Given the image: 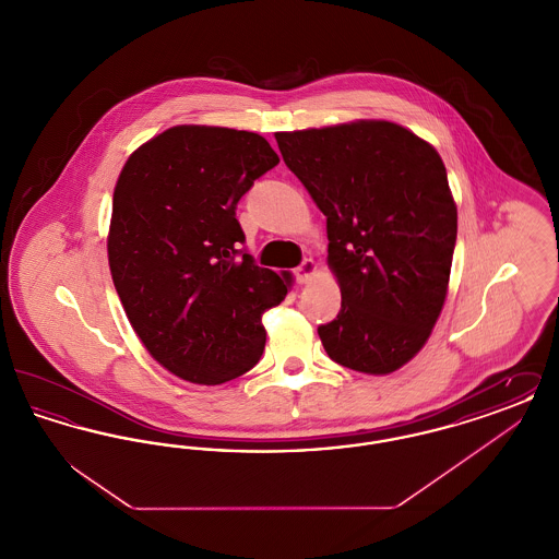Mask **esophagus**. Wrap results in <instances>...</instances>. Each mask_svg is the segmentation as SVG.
I'll list each match as a JSON object with an SVG mask.
<instances>
[{
  "instance_id": "1",
  "label": "esophagus",
  "mask_w": 559,
  "mask_h": 559,
  "mask_svg": "<svg viewBox=\"0 0 559 559\" xmlns=\"http://www.w3.org/2000/svg\"><path fill=\"white\" fill-rule=\"evenodd\" d=\"M314 274H317V262L314 260H304L301 266L295 267V281L299 285L310 283L314 278Z\"/></svg>"
}]
</instances>
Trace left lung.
Instances as JSON below:
<instances>
[{
  "instance_id": "left-lung-1",
  "label": "left lung",
  "mask_w": 559,
  "mask_h": 559,
  "mask_svg": "<svg viewBox=\"0 0 559 559\" xmlns=\"http://www.w3.org/2000/svg\"><path fill=\"white\" fill-rule=\"evenodd\" d=\"M287 167L326 215L337 319L329 358L390 374L426 346L449 295L456 203L438 151L385 119L274 133Z\"/></svg>"
}]
</instances>
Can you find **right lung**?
<instances>
[{
  "label": "right lung",
  "instance_id": "right-lung-1",
  "mask_svg": "<svg viewBox=\"0 0 559 559\" xmlns=\"http://www.w3.org/2000/svg\"><path fill=\"white\" fill-rule=\"evenodd\" d=\"M276 163L260 133L174 126L140 144L117 178L110 276L142 346L185 381L219 385L253 369L262 317L292 289L289 272L237 258V203Z\"/></svg>",
  "mask_w": 559,
  "mask_h": 559
}]
</instances>
